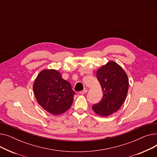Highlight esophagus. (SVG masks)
<instances>
[{"label":"esophagus","instance_id":"1","mask_svg":"<svg viewBox=\"0 0 157 157\" xmlns=\"http://www.w3.org/2000/svg\"><path fill=\"white\" fill-rule=\"evenodd\" d=\"M87 92H88V90L85 89V90H83V91H81V92H79V94H81V95H83V94H85Z\"/></svg>","mask_w":157,"mask_h":157}]
</instances>
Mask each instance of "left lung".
<instances>
[{
  "instance_id": "8db88e82",
  "label": "left lung",
  "mask_w": 157,
  "mask_h": 157,
  "mask_svg": "<svg viewBox=\"0 0 157 157\" xmlns=\"http://www.w3.org/2000/svg\"><path fill=\"white\" fill-rule=\"evenodd\" d=\"M103 97L100 102L92 105V109L99 116L106 117L117 112L124 103L128 90V78L121 66L109 61L97 71Z\"/></svg>"
}]
</instances>
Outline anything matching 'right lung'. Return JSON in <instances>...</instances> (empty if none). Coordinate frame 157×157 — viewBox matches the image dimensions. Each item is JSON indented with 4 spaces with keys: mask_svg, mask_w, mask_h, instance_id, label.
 I'll list each match as a JSON object with an SVG mask.
<instances>
[{
    "mask_svg": "<svg viewBox=\"0 0 157 157\" xmlns=\"http://www.w3.org/2000/svg\"><path fill=\"white\" fill-rule=\"evenodd\" d=\"M33 90L38 104L54 116L67 111L72 104L75 92L71 85L55 69H43L37 75Z\"/></svg>",
    "mask_w": 157,
    "mask_h": 157,
    "instance_id": "add662e5",
    "label": "right lung"
}]
</instances>
